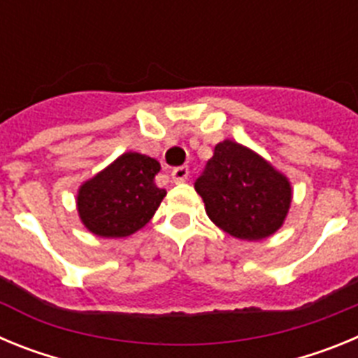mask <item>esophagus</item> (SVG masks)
Masks as SVG:
<instances>
[{
  "label": "esophagus",
  "mask_w": 358,
  "mask_h": 358,
  "mask_svg": "<svg viewBox=\"0 0 358 358\" xmlns=\"http://www.w3.org/2000/svg\"><path fill=\"white\" fill-rule=\"evenodd\" d=\"M188 166H177L172 170V181L173 182H185L188 179Z\"/></svg>",
  "instance_id": "obj_1"
}]
</instances>
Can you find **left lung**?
<instances>
[{
  "label": "left lung",
  "mask_w": 358,
  "mask_h": 358,
  "mask_svg": "<svg viewBox=\"0 0 358 358\" xmlns=\"http://www.w3.org/2000/svg\"><path fill=\"white\" fill-rule=\"evenodd\" d=\"M195 189L215 226L249 242L274 235L292 202L289 179L251 148L231 140L215 147Z\"/></svg>",
  "instance_id": "left-lung-1"
}]
</instances>
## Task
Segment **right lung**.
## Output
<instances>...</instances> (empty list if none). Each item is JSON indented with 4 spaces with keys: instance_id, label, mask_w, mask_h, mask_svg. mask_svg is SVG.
<instances>
[{
    "instance_id": "obj_1",
    "label": "right lung",
    "mask_w": 358,
    "mask_h": 358,
    "mask_svg": "<svg viewBox=\"0 0 358 358\" xmlns=\"http://www.w3.org/2000/svg\"><path fill=\"white\" fill-rule=\"evenodd\" d=\"M161 164L154 157L125 152L78 188L82 224L96 236L123 238L154 217L166 195L156 186Z\"/></svg>"
}]
</instances>
